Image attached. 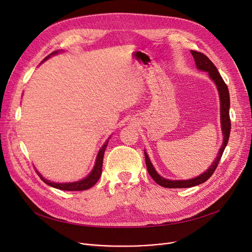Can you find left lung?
Segmentation results:
<instances>
[{
  "mask_svg": "<svg viewBox=\"0 0 252 252\" xmlns=\"http://www.w3.org/2000/svg\"><path fill=\"white\" fill-rule=\"evenodd\" d=\"M191 54L194 57L196 67L202 71L208 72L209 77L213 79L218 87L220 99V121H221V129H222V135H223L222 140L223 141H222L221 148L220 149V151L218 153L216 160L214 161L213 164L210 165V167L205 171V173H203L202 175L198 176L194 179L187 180V181H171V180H166V179L160 177L156 173V170L153 167L147 153L145 152V160H146V166H147L149 175L158 185H160V186H162L164 188H190V187H194V186H197V185H200V184L206 182L211 176H213L215 170L217 169L219 162L221 158V155L223 153V150H224V148H226L227 144H228L229 137H230L231 119H230V114H229L230 95H229L228 87H227L226 83L223 82V79L220 76L215 64L208 59L207 56H205L200 52L193 51V50L191 51Z\"/></svg>",
  "mask_w": 252,
  "mask_h": 252,
  "instance_id": "obj_1",
  "label": "left lung"
}]
</instances>
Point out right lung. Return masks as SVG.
Masks as SVG:
<instances>
[{
	"instance_id": "add662e5",
	"label": "right lung",
	"mask_w": 252,
	"mask_h": 252,
	"mask_svg": "<svg viewBox=\"0 0 252 252\" xmlns=\"http://www.w3.org/2000/svg\"><path fill=\"white\" fill-rule=\"evenodd\" d=\"M57 51L53 52L51 55L53 54H56ZM50 55L48 57H46L45 59L49 58ZM107 144H108V141H106V143L104 144V146L101 148V150L99 151L98 153V156H97V159H96V163H95V166L94 168H93L92 173L84 180L82 181H78V182H74V183H64V184H59V183H53L49 180H46L45 178H43L41 176V174H38V171H36V173L38 174V177L42 179V181L44 183H46L47 185H49V186L51 187H54L56 189H59V190H64V191H84V190H87L91 187L94 186V185L97 183V181L99 180L101 174H102V165H103V156H104V151L106 149V147H107Z\"/></svg>"
}]
</instances>
